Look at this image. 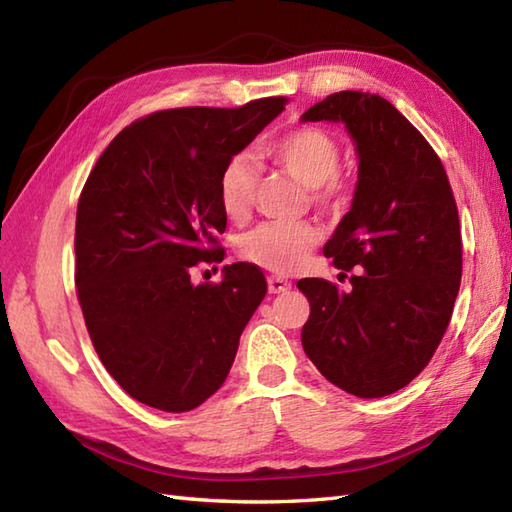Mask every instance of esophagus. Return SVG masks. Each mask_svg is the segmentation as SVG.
Masks as SVG:
<instances>
[{
  "mask_svg": "<svg viewBox=\"0 0 512 512\" xmlns=\"http://www.w3.org/2000/svg\"><path fill=\"white\" fill-rule=\"evenodd\" d=\"M290 281L288 279H284V277H277V275H273V277H268V290L273 292V295H279V292H286V290H290Z\"/></svg>",
  "mask_w": 512,
  "mask_h": 512,
  "instance_id": "obj_1",
  "label": "esophagus"
}]
</instances>
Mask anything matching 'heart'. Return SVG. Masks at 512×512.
<instances>
[{
	"label": "heart",
	"mask_w": 512,
	"mask_h": 512,
	"mask_svg": "<svg viewBox=\"0 0 512 512\" xmlns=\"http://www.w3.org/2000/svg\"><path fill=\"white\" fill-rule=\"evenodd\" d=\"M259 158L312 189L317 202H330L343 195V182L336 178L341 149L334 136L321 127L290 129L259 151ZM257 178L255 162L248 156L242 154L226 162L220 176V206L231 222H244L250 215ZM319 237V228L312 222L262 224L242 237L239 255L255 266L290 275L306 264Z\"/></svg>",
	"instance_id": "heart-1"
}]
</instances>
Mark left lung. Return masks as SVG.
I'll list each match as a JSON object with an SVG mask.
<instances>
[{
	"mask_svg": "<svg viewBox=\"0 0 512 512\" xmlns=\"http://www.w3.org/2000/svg\"><path fill=\"white\" fill-rule=\"evenodd\" d=\"M303 123H343L358 180L323 255L350 290L301 279L310 301L303 352L332 385L380 398L409 385L438 350L462 277L458 206L436 151L378 94L336 92Z\"/></svg>",
	"mask_w": 512,
	"mask_h": 512,
	"instance_id": "1",
	"label": "left lung"
}]
</instances>
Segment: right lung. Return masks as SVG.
Returning a JSON list of instances; mask_svg holds the SVG:
<instances>
[{"mask_svg":"<svg viewBox=\"0 0 512 512\" xmlns=\"http://www.w3.org/2000/svg\"><path fill=\"white\" fill-rule=\"evenodd\" d=\"M281 96L237 110L180 107L125 127L76 209V290L94 350L129 396L160 411L200 407L222 387L239 336L266 297L253 264L193 284L222 257L226 162L286 110Z\"/></svg>","mask_w":512,"mask_h":512,"instance_id":"right-lung-1","label":"right lung"}]
</instances>
